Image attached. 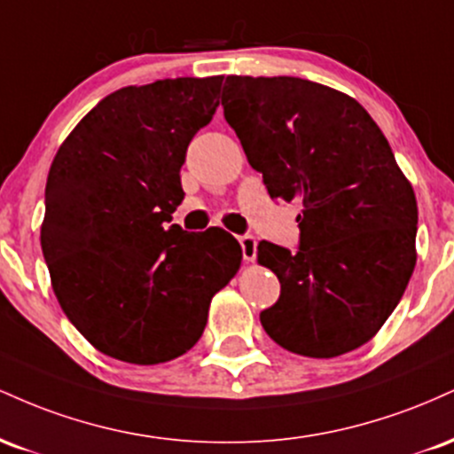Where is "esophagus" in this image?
<instances>
[{"mask_svg":"<svg viewBox=\"0 0 454 454\" xmlns=\"http://www.w3.org/2000/svg\"><path fill=\"white\" fill-rule=\"evenodd\" d=\"M239 243H241V249H243V260L254 262L258 254L256 237H252V234H243V237H239Z\"/></svg>","mask_w":454,"mask_h":454,"instance_id":"1","label":"esophagus"}]
</instances>
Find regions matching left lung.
Returning a JSON list of instances; mask_svg holds the SVG:
<instances>
[{
    "mask_svg": "<svg viewBox=\"0 0 454 454\" xmlns=\"http://www.w3.org/2000/svg\"><path fill=\"white\" fill-rule=\"evenodd\" d=\"M222 106L270 198L303 202L299 252L258 243L281 284L264 331L301 356L356 350L416 264L419 207L387 137L354 98L305 78L228 76Z\"/></svg>",
    "mask_w": 454,
    "mask_h": 454,
    "instance_id": "left-lung-1",
    "label": "left lung"
}]
</instances>
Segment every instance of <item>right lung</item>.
I'll list each match as a JSON object with an SVG mask.
<instances>
[{
  "mask_svg": "<svg viewBox=\"0 0 454 454\" xmlns=\"http://www.w3.org/2000/svg\"><path fill=\"white\" fill-rule=\"evenodd\" d=\"M222 76L123 87L61 143L40 243L53 293L106 356L173 361L200 340L215 293L241 267L231 232L170 223L190 140L213 119Z\"/></svg>",
  "mask_w": 454,
  "mask_h": 454,
  "instance_id": "1",
  "label": "right lung"
}]
</instances>
